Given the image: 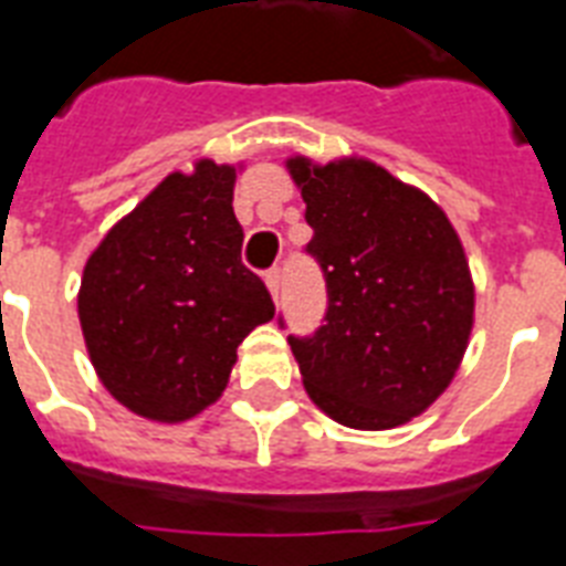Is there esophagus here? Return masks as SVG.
<instances>
[{"label":"esophagus","mask_w":566,"mask_h":566,"mask_svg":"<svg viewBox=\"0 0 566 566\" xmlns=\"http://www.w3.org/2000/svg\"><path fill=\"white\" fill-rule=\"evenodd\" d=\"M264 282H268V291L273 293V298H279V291H282V270L270 268L268 273H264Z\"/></svg>","instance_id":"1"}]
</instances>
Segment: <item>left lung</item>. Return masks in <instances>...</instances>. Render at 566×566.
<instances>
[{"mask_svg": "<svg viewBox=\"0 0 566 566\" xmlns=\"http://www.w3.org/2000/svg\"><path fill=\"white\" fill-rule=\"evenodd\" d=\"M325 279L323 325L291 334L314 398L334 421L389 430L424 412L465 355L474 284L444 211L371 163H287ZM279 325L284 316L279 314Z\"/></svg>", "mask_w": 566, "mask_h": 566, "instance_id": "1", "label": "left lung"}]
</instances>
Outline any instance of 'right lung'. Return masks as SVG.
Returning <instances> with one entry per match:
<instances>
[{
  "label": "right lung",
  "instance_id": "1",
  "mask_svg": "<svg viewBox=\"0 0 566 566\" xmlns=\"http://www.w3.org/2000/svg\"><path fill=\"white\" fill-rule=\"evenodd\" d=\"M235 171L209 159L171 174L90 255L77 316L101 384L154 421L218 401L235 352L273 319L268 284L243 268Z\"/></svg>",
  "mask_w": 566,
  "mask_h": 566
}]
</instances>
